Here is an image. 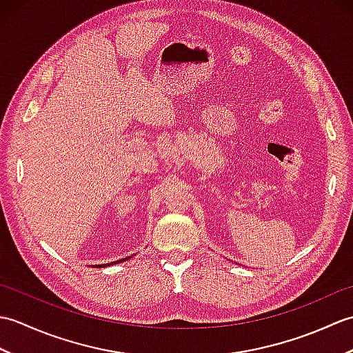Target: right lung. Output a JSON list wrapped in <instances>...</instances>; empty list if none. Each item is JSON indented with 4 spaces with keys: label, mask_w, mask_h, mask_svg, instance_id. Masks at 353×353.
Returning <instances> with one entry per match:
<instances>
[{
    "label": "right lung",
    "mask_w": 353,
    "mask_h": 353,
    "mask_svg": "<svg viewBox=\"0 0 353 353\" xmlns=\"http://www.w3.org/2000/svg\"><path fill=\"white\" fill-rule=\"evenodd\" d=\"M125 259H130V256H127V258H124V259H119V261H115V262H109V264H104L103 267H106V265H114V264H118V262H124ZM97 267V265H95ZM99 267H101V265H99Z\"/></svg>",
    "instance_id": "obj_1"
}]
</instances>
